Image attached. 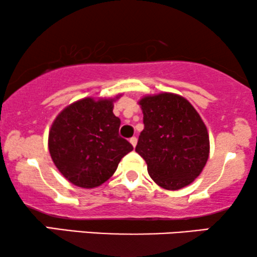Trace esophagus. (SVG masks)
<instances>
[{"mask_svg": "<svg viewBox=\"0 0 257 257\" xmlns=\"http://www.w3.org/2000/svg\"><path fill=\"white\" fill-rule=\"evenodd\" d=\"M130 143H131V145L133 146V147H136V145H137V143H138V139L136 138V137H132L131 139H130Z\"/></svg>", "mask_w": 257, "mask_h": 257, "instance_id": "esophagus-1", "label": "esophagus"}]
</instances>
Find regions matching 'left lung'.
Segmentation results:
<instances>
[{
	"instance_id": "left-lung-1",
	"label": "left lung",
	"mask_w": 257,
	"mask_h": 257,
	"mask_svg": "<svg viewBox=\"0 0 257 257\" xmlns=\"http://www.w3.org/2000/svg\"><path fill=\"white\" fill-rule=\"evenodd\" d=\"M144 127L136 152L158 186L178 191L201 174L209 157V136L198 111L180 94H149L138 101Z\"/></svg>"
}]
</instances>
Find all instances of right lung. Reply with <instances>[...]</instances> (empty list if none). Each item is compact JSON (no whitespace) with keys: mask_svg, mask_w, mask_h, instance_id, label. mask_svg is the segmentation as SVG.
I'll return each mask as SVG.
<instances>
[{"mask_svg":"<svg viewBox=\"0 0 257 257\" xmlns=\"http://www.w3.org/2000/svg\"><path fill=\"white\" fill-rule=\"evenodd\" d=\"M113 98L86 97L59 112L51 124L48 149L55 166L72 185L94 188L107 181L133 147L119 137L120 119Z\"/></svg>","mask_w":257,"mask_h":257,"instance_id":"obj_1","label":"right lung"}]
</instances>
